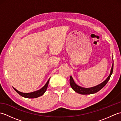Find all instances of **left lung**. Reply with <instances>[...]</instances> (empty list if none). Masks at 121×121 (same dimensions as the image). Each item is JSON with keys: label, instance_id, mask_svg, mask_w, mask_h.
Segmentation results:
<instances>
[{"label": "left lung", "instance_id": "1", "mask_svg": "<svg viewBox=\"0 0 121 121\" xmlns=\"http://www.w3.org/2000/svg\"><path fill=\"white\" fill-rule=\"evenodd\" d=\"M113 63L111 71H110V73L108 77L106 80H104L102 83H100V84L95 86L89 87V88H85V87H82L80 86H78V85H77L75 83V82L74 81V79L72 76H70V84L72 87V88L75 92H78V93L79 94L90 95L95 94L96 93V92L99 91L100 90H101L107 84L113 73Z\"/></svg>", "mask_w": 121, "mask_h": 121}]
</instances>
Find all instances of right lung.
Instances as JSON below:
<instances>
[{"label": "right lung", "instance_id": "add662e5", "mask_svg": "<svg viewBox=\"0 0 121 121\" xmlns=\"http://www.w3.org/2000/svg\"><path fill=\"white\" fill-rule=\"evenodd\" d=\"M50 78L48 79V81L47 82V83H46V84L42 87V88L40 89L39 90H38V91H33V92L24 93V92H22L21 91H18L17 89L14 88V87H13V89H14V91H16L17 93L19 94L20 96H21L24 98H36L42 96V95L44 94L45 91H46V90H47Z\"/></svg>", "mask_w": 121, "mask_h": 121}]
</instances>
